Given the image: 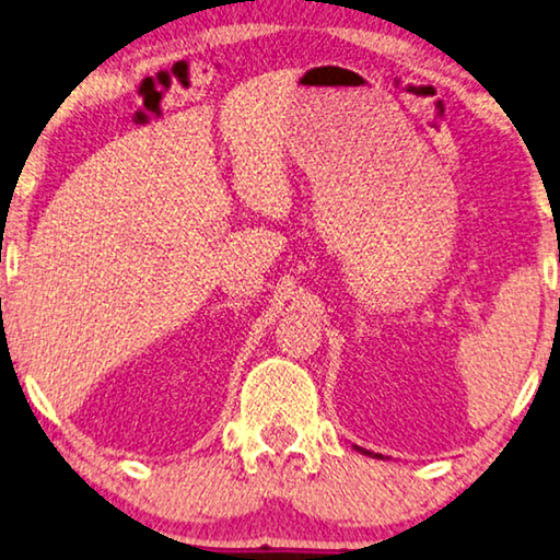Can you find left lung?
Masks as SVG:
<instances>
[{
	"mask_svg": "<svg viewBox=\"0 0 560 560\" xmlns=\"http://www.w3.org/2000/svg\"><path fill=\"white\" fill-rule=\"evenodd\" d=\"M357 451H362V454H366V456H370V451H364V448H359V446H354ZM374 456H377V454H374Z\"/></svg>",
	"mask_w": 560,
	"mask_h": 560,
	"instance_id": "8db88e82",
	"label": "left lung"
}]
</instances>
